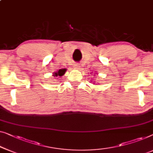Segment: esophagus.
<instances>
[{
    "mask_svg": "<svg viewBox=\"0 0 153 153\" xmlns=\"http://www.w3.org/2000/svg\"><path fill=\"white\" fill-rule=\"evenodd\" d=\"M79 68H80V66H79V65H78L77 63H75L74 65V69H79Z\"/></svg>",
    "mask_w": 153,
    "mask_h": 153,
    "instance_id": "1",
    "label": "esophagus"
}]
</instances>
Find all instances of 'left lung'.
I'll return each mask as SVG.
<instances>
[{
    "instance_id": "1",
    "label": "left lung",
    "mask_w": 153,
    "mask_h": 153,
    "mask_svg": "<svg viewBox=\"0 0 153 153\" xmlns=\"http://www.w3.org/2000/svg\"><path fill=\"white\" fill-rule=\"evenodd\" d=\"M92 73V72H91ZM91 73H90V74H91ZM94 84H95V83H94Z\"/></svg>"
}]
</instances>
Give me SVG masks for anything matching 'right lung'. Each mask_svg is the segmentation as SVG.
<instances>
[{
    "instance_id": "1",
    "label": "right lung",
    "mask_w": 153,
    "mask_h": 153,
    "mask_svg": "<svg viewBox=\"0 0 153 153\" xmlns=\"http://www.w3.org/2000/svg\"><path fill=\"white\" fill-rule=\"evenodd\" d=\"M66 70H67L65 69V68H63V69H60L58 70V71L53 73V76H62L63 75H64V74H65Z\"/></svg>"
}]
</instances>
